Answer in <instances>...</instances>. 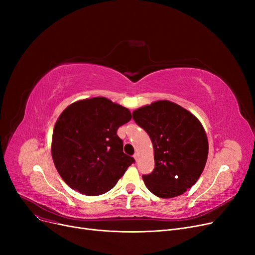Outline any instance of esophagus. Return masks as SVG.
<instances>
[{
    "instance_id": "34e87169",
    "label": "esophagus",
    "mask_w": 255,
    "mask_h": 255,
    "mask_svg": "<svg viewBox=\"0 0 255 255\" xmlns=\"http://www.w3.org/2000/svg\"><path fill=\"white\" fill-rule=\"evenodd\" d=\"M133 157H134V159H135L136 161H137V160H138V157H139V154H138V153H135V154H134V156H133Z\"/></svg>"
}]
</instances>
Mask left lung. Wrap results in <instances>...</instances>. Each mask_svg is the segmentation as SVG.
I'll return each mask as SVG.
<instances>
[{"instance_id":"left-lung-1","label":"left lung","mask_w":255,"mask_h":255,"mask_svg":"<svg viewBox=\"0 0 255 255\" xmlns=\"http://www.w3.org/2000/svg\"><path fill=\"white\" fill-rule=\"evenodd\" d=\"M148 133L154 148L155 168L142 176L153 194L176 197L196 183L205 168L209 143L199 120L177 103L158 100L132 113Z\"/></svg>"}]
</instances>
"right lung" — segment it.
Returning a JSON list of instances; mask_svg holds the SVG:
<instances>
[{"instance_id": "add662e5", "label": "right lung", "mask_w": 255, "mask_h": 255, "mask_svg": "<svg viewBox=\"0 0 255 255\" xmlns=\"http://www.w3.org/2000/svg\"><path fill=\"white\" fill-rule=\"evenodd\" d=\"M131 120L126 107L105 97L67 106L52 132L51 156L70 188L89 196L114 188L134 159L123 152L117 131Z\"/></svg>"}]
</instances>
